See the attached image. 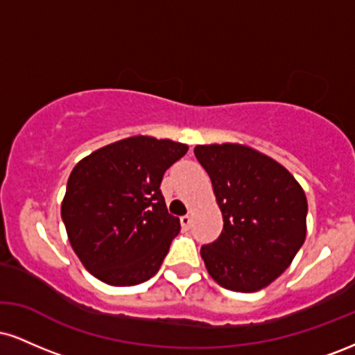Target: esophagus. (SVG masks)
<instances>
[{"label":"esophagus","instance_id":"obj_1","mask_svg":"<svg viewBox=\"0 0 355 355\" xmlns=\"http://www.w3.org/2000/svg\"><path fill=\"white\" fill-rule=\"evenodd\" d=\"M180 223H182V229L183 230H189L190 225H191V217H190V215H183V217H180Z\"/></svg>","mask_w":355,"mask_h":355}]
</instances>
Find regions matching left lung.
<instances>
[{"label": "left lung", "instance_id": "left-lung-1", "mask_svg": "<svg viewBox=\"0 0 355 355\" xmlns=\"http://www.w3.org/2000/svg\"><path fill=\"white\" fill-rule=\"evenodd\" d=\"M222 210L223 230L200 255L211 279L234 292L267 287L292 263L307 234V198L274 158L239 144L197 145Z\"/></svg>", "mask_w": 355, "mask_h": 355}]
</instances>
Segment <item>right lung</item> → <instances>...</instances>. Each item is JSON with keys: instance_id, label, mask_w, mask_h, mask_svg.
<instances>
[{"instance_id": "right-lung-1", "label": "right lung", "mask_w": 355, "mask_h": 355, "mask_svg": "<svg viewBox=\"0 0 355 355\" xmlns=\"http://www.w3.org/2000/svg\"><path fill=\"white\" fill-rule=\"evenodd\" d=\"M187 150L185 144L138 135L98 148L75 165L61 218L89 274L115 287L157 274L180 232L160 183Z\"/></svg>"}]
</instances>
